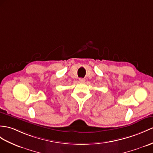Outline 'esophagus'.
Returning <instances> with one entry per match:
<instances>
[{
    "label": "esophagus",
    "instance_id": "obj_1",
    "mask_svg": "<svg viewBox=\"0 0 153 153\" xmlns=\"http://www.w3.org/2000/svg\"><path fill=\"white\" fill-rule=\"evenodd\" d=\"M84 81H85V79H82V78H80V79H79V82H84Z\"/></svg>",
    "mask_w": 153,
    "mask_h": 153
}]
</instances>
